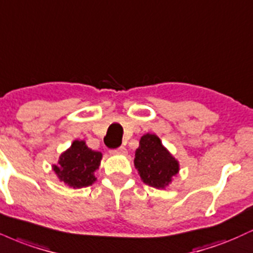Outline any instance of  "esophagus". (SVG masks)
<instances>
[{
  "mask_svg": "<svg viewBox=\"0 0 253 253\" xmlns=\"http://www.w3.org/2000/svg\"><path fill=\"white\" fill-rule=\"evenodd\" d=\"M111 153L112 154H121V156H125V154L127 153V150L125 147H123V146H121V147L117 148V150H112Z\"/></svg>",
  "mask_w": 253,
  "mask_h": 253,
  "instance_id": "obj_1",
  "label": "esophagus"
}]
</instances>
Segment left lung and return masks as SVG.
Returning a JSON list of instances; mask_svg holds the SVG:
<instances>
[{"label": "left lung", "instance_id": "obj_1", "mask_svg": "<svg viewBox=\"0 0 253 253\" xmlns=\"http://www.w3.org/2000/svg\"><path fill=\"white\" fill-rule=\"evenodd\" d=\"M134 166L142 181L154 188H165L179 172V163L156 134L142 135L135 151Z\"/></svg>", "mask_w": 253, "mask_h": 253}]
</instances>
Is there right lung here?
I'll return each instance as SVG.
<instances>
[{
	"instance_id": "add662e5",
	"label": "right lung",
	"mask_w": 253,
	"mask_h": 253,
	"mask_svg": "<svg viewBox=\"0 0 253 253\" xmlns=\"http://www.w3.org/2000/svg\"><path fill=\"white\" fill-rule=\"evenodd\" d=\"M101 152L90 150L84 140H75L68 150L60 156L54 172L61 181L73 188L92 185L96 180L95 172L101 163Z\"/></svg>"
}]
</instances>
